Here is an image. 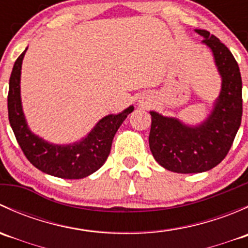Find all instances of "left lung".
Instances as JSON below:
<instances>
[{
    "mask_svg": "<svg viewBox=\"0 0 248 248\" xmlns=\"http://www.w3.org/2000/svg\"><path fill=\"white\" fill-rule=\"evenodd\" d=\"M212 50L222 87L211 114L197 126L175 117L151 114L150 150L163 168L180 174L202 172L221 163L231 150L242 116V81L234 56L217 37L196 30Z\"/></svg>",
    "mask_w": 248,
    "mask_h": 248,
    "instance_id": "obj_1",
    "label": "left lung"
}]
</instances>
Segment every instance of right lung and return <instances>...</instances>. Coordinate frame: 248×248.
Segmentation results:
<instances>
[{
    "mask_svg": "<svg viewBox=\"0 0 248 248\" xmlns=\"http://www.w3.org/2000/svg\"><path fill=\"white\" fill-rule=\"evenodd\" d=\"M27 47L14 63L9 79L8 117L16 138L26 158L46 174L61 179H82L98 170L108 158L112 139L133 106L122 112L110 114L99 120L91 132L80 141L55 145L30 131L20 98V76L22 59Z\"/></svg>",
    "mask_w": 248,
    "mask_h": 248,
    "instance_id": "right-lung-1",
    "label": "right lung"
}]
</instances>
